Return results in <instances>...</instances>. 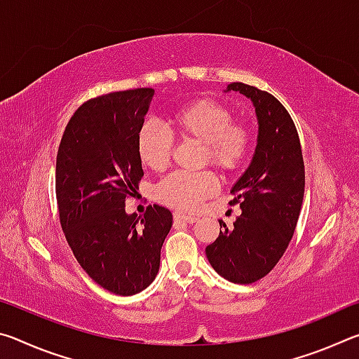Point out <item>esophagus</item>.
Masks as SVG:
<instances>
[{"instance_id": "1", "label": "esophagus", "mask_w": 359, "mask_h": 359, "mask_svg": "<svg viewBox=\"0 0 359 359\" xmlns=\"http://www.w3.org/2000/svg\"><path fill=\"white\" fill-rule=\"evenodd\" d=\"M174 220H177V222H185V223H194V222H198V218H196V217H193V215L182 214V212H174Z\"/></svg>"}]
</instances>
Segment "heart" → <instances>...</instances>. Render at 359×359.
Masks as SVG:
<instances>
[{"mask_svg":"<svg viewBox=\"0 0 359 359\" xmlns=\"http://www.w3.org/2000/svg\"><path fill=\"white\" fill-rule=\"evenodd\" d=\"M169 123L182 142L201 145L199 165L214 166L223 175L239 171L252 150L250 125L233 120L231 109L215 100L188 102L172 114ZM172 151L174 137L166 126L154 121L142 125L137 135V155L145 168L165 171ZM217 190L218 179L212 171L174 172L156 185V199L169 208L194 210Z\"/></svg>","mask_w":359,"mask_h":359,"instance_id":"heart-1","label":"heart"}]
</instances>
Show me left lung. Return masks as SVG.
I'll return each mask as SVG.
<instances>
[{
    "instance_id": "left-lung-1",
    "label": "left lung",
    "mask_w": 359,
    "mask_h": 359,
    "mask_svg": "<svg viewBox=\"0 0 359 359\" xmlns=\"http://www.w3.org/2000/svg\"><path fill=\"white\" fill-rule=\"evenodd\" d=\"M228 90L253 101L258 144L244 175L231 190V205L242 214L233 226L220 220V234L205 247L209 263L233 283L248 285L274 269L293 238L301 214L306 171L299 136L287 109L274 95L233 82Z\"/></svg>"
}]
</instances>
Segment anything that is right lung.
<instances>
[{
  "mask_svg": "<svg viewBox=\"0 0 359 359\" xmlns=\"http://www.w3.org/2000/svg\"><path fill=\"white\" fill-rule=\"evenodd\" d=\"M154 88L96 96L79 106L57 154L55 193L65 238L82 269L120 296L147 288L160 269L171 210L149 205L128 215L125 201L144 177L137 135Z\"/></svg>",
  "mask_w": 359,
  "mask_h": 359,
  "instance_id": "add662e5",
  "label": "right lung"
}]
</instances>
